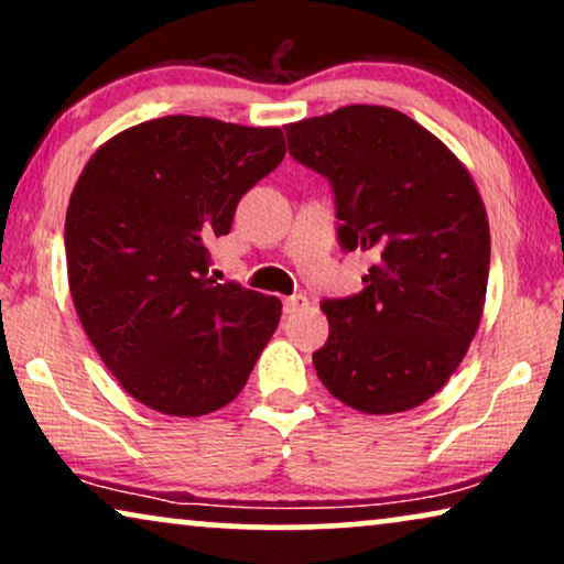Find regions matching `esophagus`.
<instances>
[{
	"label": "esophagus",
	"instance_id": "1",
	"mask_svg": "<svg viewBox=\"0 0 564 564\" xmlns=\"http://www.w3.org/2000/svg\"><path fill=\"white\" fill-rule=\"evenodd\" d=\"M307 307V297L305 295H290L284 297V313H297Z\"/></svg>",
	"mask_w": 564,
	"mask_h": 564
}]
</instances>
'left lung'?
I'll list each match as a JSON object with an SVG mask.
<instances>
[{"instance_id":"obj_1","label":"left lung","mask_w":564,"mask_h":564,"mask_svg":"<svg viewBox=\"0 0 564 564\" xmlns=\"http://www.w3.org/2000/svg\"><path fill=\"white\" fill-rule=\"evenodd\" d=\"M290 156L326 176L336 238L369 261L357 295L328 297L313 354L328 392L361 413H400L444 388L475 338L490 228L473 176L408 115L380 105L292 122Z\"/></svg>"}]
</instances>
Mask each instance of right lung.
<instances>
[{
    "instance_id": "obj_1",
    "label": "right lung",
    "mask_w": 564,
    "mask_h": 564,
    "mask_svg": "<svg viewBox=\"0 0 564 564\" xmlns=\"http://www.w3.org/2000/svg\"><path fill=\"white\" fill-rule=\"evenodd\" d=\"M282 159L280 128L169 115L84 166L66 210L68 288L107 369L153 411L228 405L272 338L280 300L207 276V246Z\"/></svg>"
}]
</instances>
